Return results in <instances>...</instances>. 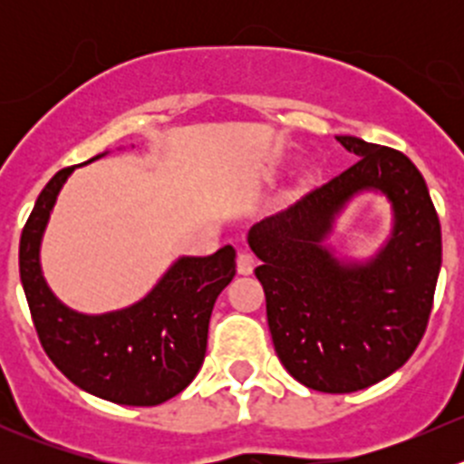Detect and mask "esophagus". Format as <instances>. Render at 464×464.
Returning a JSON list of instances; mask_svg holds the SVG:
<instances>
[{"label": "esophagus", "instance_id": "esophagus-1", "mask_svg": "<svg viewBox=\"0 0 464 464\" xmlns=\"http://www.w3.org/2000/svg\"><path fill=\"white\" fill-rule=\"evenodd\" d=\"M254 269H256L254 256H251L249 251H240V254H237V274L249 276V274H254Z\"/></svg>", "mask_w": 464, "mask_h": 464}]
</instances>
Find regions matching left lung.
Instances as JSON below:
<instances>
[{
    "label": "left lung",
    "instance_id": "1",
    "mask_svg": "<svg viewBox=\"0 0 464 464\" xmlns=\"http://www.w3.org/2000/svg\"><path fill=\"white\" fill-rule=\"evenodd\" d=\"M336 141L359 161L246 233L262 265L276 354L303 386L354 392L404 366L418 348L442 265V236L427 181L406 154L359 137ZM392 206V231L371 256L329 242L335 219L362 194Z\"/></svg>",
    "mask_w": 464,
    "mask_h": 464
}]
</instances>
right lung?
Wrapping results in <instances>:
<instances>
[{
    "label": "right lung",
    "mask_w": 464,
    "mask_h": 464,
    "mask_svg": "<svg viewBox=\"0 0 464 464\" xmlns=\"http://www.w3.org/2000/svg\"><path fill=\"white\" fill-rule=\"evenodd\" d=\"M73 170L64 168L44 186L20 240V278L40 343L85 392L123 406L163 404L202 368L210 312L236 276V249L224 245L210 256H179L143 298L121 310H73L49 287L40 260L51 213Z\"/></svg>",
    "instance_id": "add662e5"
}]
</instances>
